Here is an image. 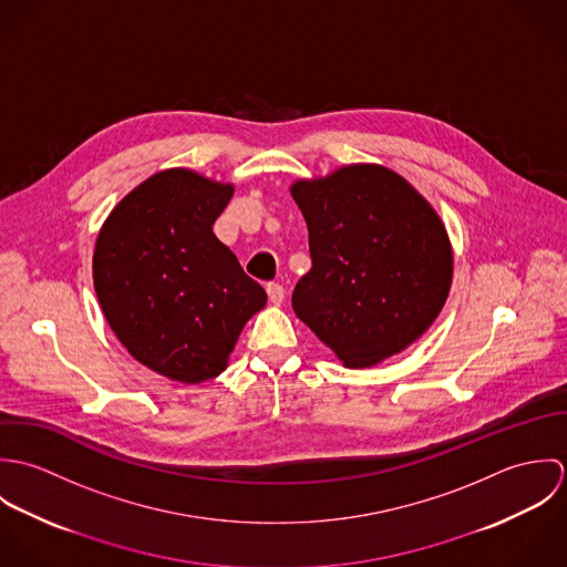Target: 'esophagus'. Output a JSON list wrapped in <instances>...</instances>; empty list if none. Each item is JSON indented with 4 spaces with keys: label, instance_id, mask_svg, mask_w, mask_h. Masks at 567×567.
Returning a JSON list of instances; mask_svg holds the SVG:
<instances>
[{
    "label": "esophagus",
    "instance_id": "obj_1",
    "mask_svg": "<svg viewBox=\"0 0 567 567\" xmlns=\"http://www.w3.org/2000/svg\"><path fill=\"white\" fill-rule=\"evenodd\" d=\"M266 292H268V299L272 306H281L284 303V297H286V290L281 284H268L266 286Z\"/></svg>",
    "mask_w": 567,
    "mask_h": 567
}]
</instances>
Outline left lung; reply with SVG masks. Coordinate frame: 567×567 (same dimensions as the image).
Wrapping results in <instances>:
<instances>
[{"instance_id": "8db88e82", "label": "left lung", "mask_w": 567, "mask_h": 567, "mask_svg": "<svg viewBox=\"0 0 567 567\" xmlns=\"http://www.w3.org/2000/svg\"><path fill=\"white\" fill-rule=\"evenodd\" d=\"M312 268L292 308L349 369L402 353L441 315L454 272L447 229L398 172L351 163L290 185Z\"/></svg>"}]
</instances>
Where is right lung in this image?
<instances>
[{
	"label": "right lung",
	"mask_w": 567,
	"mask_h": 567,
	"mask_svg": "<svg viewBox=\"0 0 567 567\" xmlns=\"http://www.w3.org/2000/svg\"><path fill=\"white\" fill-rule=\"evenodd\" d=\"M231 183L187 167L153 174L104 220L93 248V288L126 351L167 380L220 375L264 288L214 236Z\"/></svg>",
	"instance_id": "obj_1"
}]
</instances>
